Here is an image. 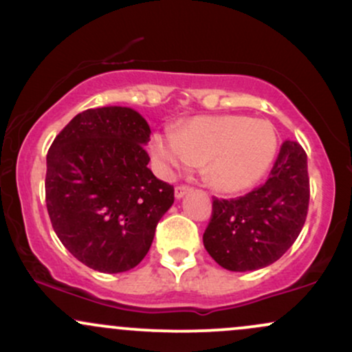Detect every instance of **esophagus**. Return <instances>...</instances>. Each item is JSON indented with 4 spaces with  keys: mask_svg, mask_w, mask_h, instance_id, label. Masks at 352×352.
<instances>
[{
    "mask_svg": "<svg viewBox=\"0 0 352 352\" xmlns=\"http://www.w3.org/2000/svg\"><path fill=\"white\" fill-rule=\"evenodd\" d=\"M190 190H192V188H190L188 185H177V187H175V197H177V199H182V197H184L185 193H188Z\"/></svg>",
    "mask_w": 352,
    "mask_h": 352,
    "instance_id": "obj_1",
    "label": "esophagus"
}]
</instances>
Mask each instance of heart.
Returning <instances> with one entry per match:
<instances>
[{
  "label": "heart",
  "instance_id": "obj_1",
  "mask_svg": "<svg viewBox=\"0 0 352 352\" xmlns=\"http://www.w3.org/2000/svg\"><path fill=\"white\" fill-rule=\"evenodd\" d=\"M278 151L272 122L246 116H200L177 132L155 134L152 155L164 170L204 165V175L220 192L235 193L268 173Z\"/></svg>",
  "mask_w": 352,
  "mask_h": 352
}]
</instances>
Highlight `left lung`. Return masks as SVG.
Returning <instances> with one entry per match:
<instances>
[{
	"label": "left lung",
	"mask_w": 352,
	"mask_h": 352,
	"mask_svg": "<svg viewBox=\"0 0 352 352\" xmlns=\"http://www.w3.org/2000/svg\"><path fill=\"white\" fill-rule=\"evenodd\" d=\"M308 205L306 152L294 140H285L263 185L236 199L213 197L205 248L230 272L272 265L301 233Z\"/></svg>",
	"instance_id": "8db88e82"
}]
</instances>
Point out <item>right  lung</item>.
Listing matches in <instances>:
<instances>
[{
	"label": "right lung",
	"mask_w": 352,
	"mask_h": 352,
	"mask_svg": "<svg viewBox=\"0 0 352 352\" xmlns=\"http://www.w3.org/2000/svg\"><path fill=\"white\" fill-rule=\"evenodd\" d=\"M151 127L134 109H87L47 151L46 207L60 243L89 268L122 273L144 260L173 187L147 167Z\"/></svg>",
	"instance_id": "1"
}]
</instances>
